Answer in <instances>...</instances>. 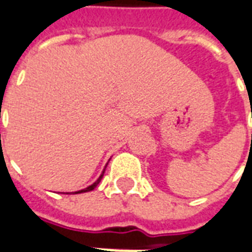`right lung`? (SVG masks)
<instances>
[{
    "instance_id": "1",
    "label": "right lung",
    "mask_w": 252,
    "mask_h": 252,
    "mask_svg": "<svg viewBox=\"0 0 252 252\" xmlns=\"http://www.w3.org/2000/svg\"><path fill=\"white\" fill-rule=\"evenodd\" d=\"M104 171H105V168H104ZM104 171H102V173L101 175H100V178L97 179V180H96V182H94V183L92 184V186H89V187H87V188H84V189H81V191H77V192H74V193H81V192H89V191H92V189H94V188L97 187V184L100 183V182H101V179H102V176H104Z\"/></svg>"
}]
</instances>
